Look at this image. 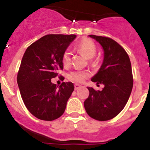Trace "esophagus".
Here are the masks:
<instances>
[{
	"label": "esophagus",
	"instance_id": "esophagus-1",
	"mask_svg": "<svg viewBox=\"0 0 150 150\" xmlns=\"http://www.w3.org/2000/svg\"><path fill=\"white\" fill-rule=\"evenodd\" d=\"M82 88V86L79 84H75V90H78V89L81 88Z\"/></svg>",
	"mask_w": 150,
	"mask_h": 150
}]
</instances>
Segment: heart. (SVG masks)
Returning a JSON list of instances; mask_svg holds the SVG:
<instances>
[{
  "mask_svg": "<svg viewBox=\"0 0 150 150\" xmlns=\"http://www.w3.org/2000/svg\"><path fill=\"white\" fill-rule=\"evenodd\" d=\"M76 48L78 51L82 53L87 59H91L96 55V47L95 43L91 40L88 38L83 39L77 44ZM70 51L67 49L62 55V63L64 65H68L71 59ZM89 73L86 71L74 70L69 74L68 77L72 81L78 83L83 82L85 80L88 78Z\"/></svg>",
  "mask_w": 150,
  "mask_h": 150,
  "instance_id": "obj_1",
  "label": "heart"
}]
</instances>
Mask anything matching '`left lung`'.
<instances>
[{
	"label": "left lung",
	"mask_w": 150,
	"mask_h": 150,
	"mask_svg": "<svg viewBox=\"0 0 150 150\" xmlns=\"http://www.w3.org/2000/svg\"><path fill=\"white\" fill-rule=\"evenodd\" d=\"M88 36L96 40L104 51L103 62L91 81L104 87L102 91L88 87L89 96L84 107L91 117L105 121L117 116L129 99L134 83L131 61L124 48L112 39Z\"/></svg>",
	"instance_id": "obj_1"
}]
</instances>
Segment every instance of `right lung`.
<instances>
[{
	"label": "right lung",
	"instance_id": "add662e5",
	"mask_svg": "<svg viewBox=\"0 0 150 150\" xmlns=\"http://www.w3.org/2000/svg\"><path fill=\"white\" fill-rule=\"evenodd\" d=\"M75 35H47L32 43L22 57L17 75L21 96L32 115L54 120L64 113L74 91L72 83H52L51 78L63 69L62 55Z\"/></svg>",
	"mask_w": 150,
	"mask_h": 150
}]
</instances>
